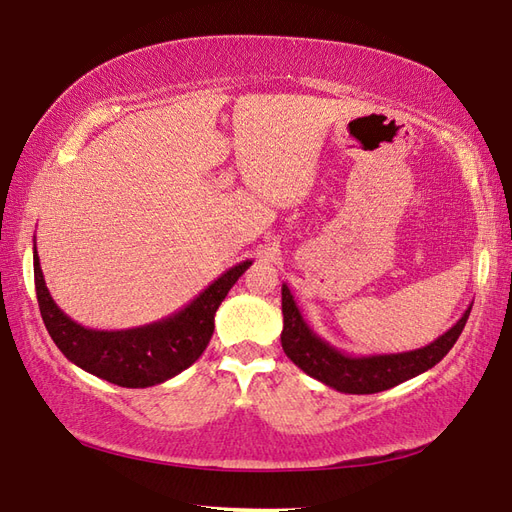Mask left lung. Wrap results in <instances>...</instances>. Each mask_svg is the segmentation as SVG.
<instances>
[{
	"instance_id": "obj_1",
	"label": "left lung",
	"mask_w": 512,
	"mask_h": 512,
	"mask_svg": "<svg viewBox=\"0 0 512 512\" xmlns=\"http://www.w3.org/2000/svg\"><path fill=\"white\" fill-rule=\"evenodd\" d=\"M283 334L281 343L285 354L298 368L312 379L321 381L330 388L345 394H374L390 390L394 385L423 374L446 356L452 345L457 343L461 330L470 316L472 305L461 314L459 321L441 334L437 341L426 347L397 354H370V356H352L341 352L321 339L298 310L289 287L283 283Z\"/></svg>"
}]
</instances>
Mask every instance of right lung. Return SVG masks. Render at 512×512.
Segmentation results:
<instances>
[{
    "instance_id": "obj_1",
    "label": "right lung",
    "mask_w": 512,
    "mask_h": 512,
    "mask_svg": "<svg viewBox=\"0 0 512 512\" xmlns=\"http://www.w3.org/2000/svg\"><path fill=\"white\" fill-rule=\"evenodd\" d=\"M249 265L252 260L229 267L194 301L162 321L131 330H91L57 307L46 287L37 249L33 252L37 303L51 339L77 368L122 388L165 383L196 363L214 334L216 310Z\"/></svg>"
}]
</instances>
